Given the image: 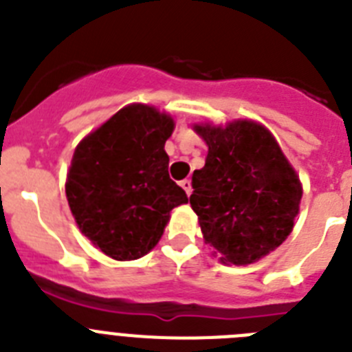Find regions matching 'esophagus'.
<instances>
[{
	"instance_id": "obj_1",
	"label": "esophagus",
	"mask_w": 352,
	"mask_h": 352,
	"mask_svg": "<svg viewBox=\"0 0 352 352\" xmlns=\"http://www.w3.org/2000/svg\"><path fill=\"white\" fill-rule=\"evenodd\" d=\"M179 185L183 186V190L186 192V195L192 194V182H190V179H183V182L179 183Z\"/></svg>"
}]
</instances>
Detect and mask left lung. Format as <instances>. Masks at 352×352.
<instances>
[{
	"label": "left lung",
	"mask_w": 352,
	"mask_h": 352,
	"mask_svg": "<svg viewBox=\"0 0 352 352\" xmlns=\"http://www.w3.org/2000/svg\"><path fill=\"white\" fill-rule=\"evenodd\" d=\"M206 141L190 206L222 263L250 264L280 247L300 211L301 183L270 130L256 121L195 125Z\"/></svg>",
	"instance_id": "left-lung-1"
}]
</instances>
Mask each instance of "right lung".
I'll use <instances>...</instances> for the list:
<instances>
[{
    "mask_svg": "<svg viewBox=\"0 0 352 352\" xmlns=\"http://www.w3.org/2000/svg\"><path fill=\"white\" fill-rule=\"evenodd\" d=\"M169 114L132 104L79 142L67 176L72 214L105 256L132 261L146 256L164 234L170 210L186 203L169 178L166 141Z\"/></svg>",
    "mask_w": 352,
    "mask_h": 352,
    "instance_id": "1",
    "label": "right lung"
}]
</instances>
